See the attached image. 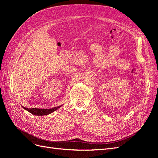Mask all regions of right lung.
<instances>
[{
	"instance_id": "obj_1",
	"label": "right lung",
	"mask_w": 158,
	"mask_h": 158,
	"mask_svg": "<svg viewBox=\"0 0 158 158\" xmlns=\"http://www.w3.org/2000/svg\"><path fill=\"white\" fill-rule=\"evenodd\" d=\"M60 107V106L59 107H55L52 109H38V108H26L23 107V108L27 110V111H29L33 114H35V115H47V114H49L52 112H54L57 109Z\"/></svg>"
}]
</instances>
